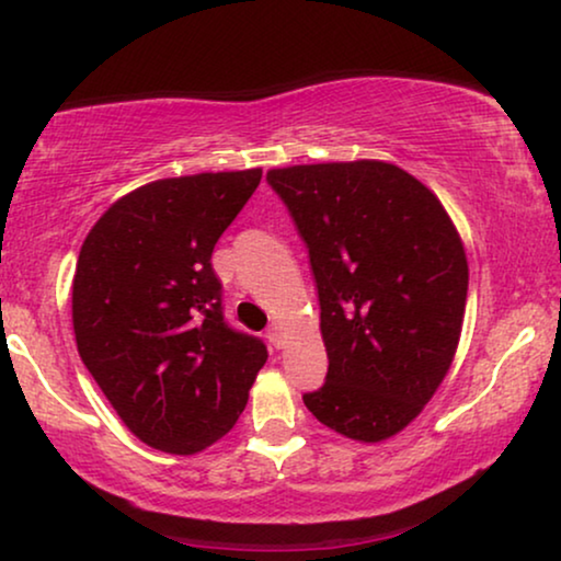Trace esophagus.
Returning <instances> with one entry per match:
<instances>
[{
    "mask_svg": "<svg viewBox=\"0 0 561 561\" xmlns=\"http://www.w3.org/2000/svg\"><path fill=\"white\" fill-rule=\"evenodd\" d=\"M267 340H271V344H273L275 350H283V347H286V334H283V329H280L278 324L267 329Z\"/></svg>",
    "mask_w": 561,
    "mask_h": 561,
    "instance_id": "esophagus-1",
    "label": "esophagus"
}]
</instances>
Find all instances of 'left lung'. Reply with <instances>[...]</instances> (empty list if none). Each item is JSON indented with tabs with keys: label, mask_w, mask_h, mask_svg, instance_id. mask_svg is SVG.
Instances as JSON below:
<instances>
[{
	"label": "left lung",
	"mask_w": 561,
	"mask_h": 561,
	"mask_svg": "<svg viewBox=\"0 0 561 561\" xmlns=\"http://www.w3.org/2000/svg\"><path fill=\"white\" fill-rule=\"evenodd\" d=\"M309 248L327 382L304 396L321 424L375 444L403 432L455 359L467 255L439 198L386 160L267 171Z\"/></svg>",
	"instance_id": "left-lung-1"
}]
</instances>
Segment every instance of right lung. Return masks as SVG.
I'll use <instances>...</instances> for the list:
<instances>
[{
	"label": "right lung",
	"mask_w": 561,
	"mask_h": 561,
	"mask_svg": "<svg viewBox=\"0 0 561 561\" xmlns=\"http://www.w3.org/2000/svg\"><path fill=\"white\" fill-rule=\"evenodd\" d=\"M263 171L160 179L106 209L73 273L83 365L137 439L196 455L237 424L265 344L221 317L214 244Z\"/></svg>",
	"instance_id": "obj_1"
}]
</instances>
